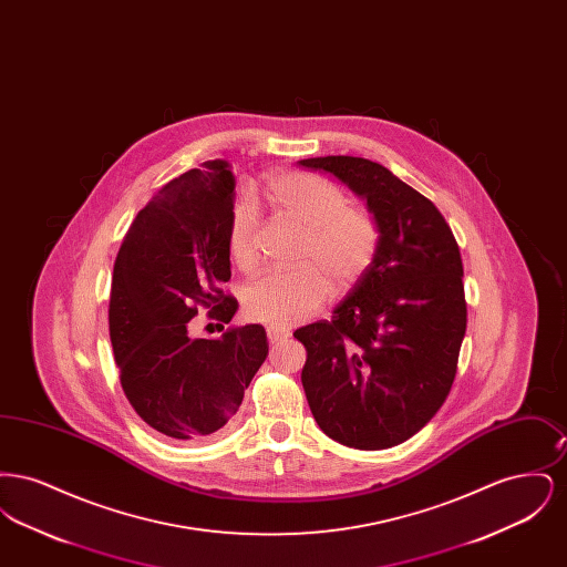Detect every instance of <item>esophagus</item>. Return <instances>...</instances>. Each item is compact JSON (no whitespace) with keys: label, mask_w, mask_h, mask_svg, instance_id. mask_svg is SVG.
I'll return each instance as SVG.
<instances>
[{"label":"esophagus","mask_w":567,"mask_h":567,"mask_svg":"<svg viewBox=\"0 0 567 567\" xmlns=\"http://www.w3.org/2000/svg\"><path fill=\"white\" fill-rule=\"evenodd\" d=\"M289 336H291V333H289V329H285V327H276V324L268 327V340H270L271 344L278 342V340H285V338H289Z\"/></svg>","instance_id":"1"}]
</instances>
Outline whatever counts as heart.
<instances>
[{"label":"heart","mask_w":567,"mask_h":567,"mask_svg":"<svg viewBox=\"0 0 567 567\" xmlns=\"http://www.w3.org/2000/svg\"><path fill=\"white\" fill-rule=\"evenodd\" d=\"M274 210L303 227L296 270L270 271L255 280L244 296L248 319L293 324L315 315L338 289L357 285L377 261L380 225L365 208L349 206L336 185L303 172H280L266 183ZM259 210L252 197L238 195L231 208L227 246L238 270L259 266Z\"/></svg>","instance_id":"heart-1"}]
</instances>
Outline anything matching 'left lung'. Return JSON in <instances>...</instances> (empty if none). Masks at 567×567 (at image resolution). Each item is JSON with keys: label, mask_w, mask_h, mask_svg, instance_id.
<instances>
[{"label": "left lung", "mask_w": 567, "mask_h": 567, "mask_svg": "<svg viewBox=\"0 0 567 567\" xmlns=\"http://www.w3.org/2000/svg\"><path fill=\"white\" fill-rule=\"evenodd\" d=\"M368 202L380 225L370 271L329 321L299 327L301 384L331 440L361 451L402 444L446 402L467 324L457 240L432 202L363 157L297 162Z\"/></svg>", "instance_id": "8db88e82"}]
</instances>
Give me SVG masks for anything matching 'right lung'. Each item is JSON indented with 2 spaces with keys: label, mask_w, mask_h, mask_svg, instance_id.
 Returning a JSON list of instances; mask_svg holds the SVG:
<instances>
[{
  "label": "right lung",
  "mask_w": 567,
  "mask_h": 567,
  "mask_svg": "<svg viewBox=\"0 0 567 567\" xmlns=\"http://www.w3.org/2000/svg\"><path fill=\"white\" fill-rule=\"evenodd\" d=\"M234 189L225 159L169 181L135 216L112 271L110 342L123 393L148 427L178 442L231 423L268 357L261 324L189 336L199 310L220 329L238 310L223 291Z\"/></svg>",
  "instance_id": "obj_1"
}]
</instances>
